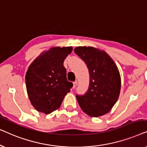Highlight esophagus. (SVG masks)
Instances as JSON below:
<instances>
[{
    "label": "esophagus",
    "instance_id": "obj_1",
    "mask_svg": "<svg viewBox=\"0 0 147 147\" xmlns=\"http://www.w3.org/2000/svg\"><path fill=\"white\" fill-rule=\"evenodd\" d=\"M74 86H73V88H75L76 87V86H77L78 84V81H75L74 82Z\"/></svg>",
    "mask_w": 147,
    "mask_h": 147
}]
</instances>
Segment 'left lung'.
I'll return each mask as SVG.
<instances>
[{
	"label": "left lung",
	"mask_w": 147,
	"mask_h": 147,
	"mask_svg": "<svg viewBox=\"0 0 147 147\" xmlns=\"http://www.w3.org/2000/svg\"><path fill=\"white\" fill-rule=\"evenodd\" d=\"M74 52L84 60L90 74L87 92L76 95L80 108L91 117L107 114L120 95L121 78L117 66L108 53L97 48L77 47Z\"/></svg>",
	"instance_id": "8db88e82"
}]
</instances>
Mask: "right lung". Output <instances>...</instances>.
I'll return each mask as SVG.
<instances>
[{"instance_id": "obj_1", "label": "right lung", "mask_w": 147, "mask_h": 147, "mask_svg": "<svg viewBox=\"0 0 147 147\" xmlns=\"http://www.w3.org/2000/svg\"><path fill=\"white\" fill-rule=\"evenodd\" d=\"M71 47H55L43 51L28 68L25 76L29 99L38 112L49 114L58 109L73 84L67 80L64 60Z\"/></svg>"}]
</instances>
